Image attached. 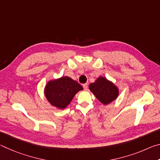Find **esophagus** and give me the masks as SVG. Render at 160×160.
<instances>
[{
  "instance_id": "obj_1",
  "label": "esophagus",
  "mask_w": 160,
  "mask_h": 160,
  "mask_svg": "<svg viewBox=\"0 0 160 160\" xmlns=\"http://www.w3.org/2000/svg\"><path fill=\"white\" fill-rule=\"evenodd\" d=\"M83 86V88L85 89V90H87V89H88V85L87 83H85V84H84V85H82Z\"/></svg>"
}]
</instances>
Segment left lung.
Returning a JSON list of instances; mask_svg holds the SVG:
<instances>
[{
	"label": "left lung",
	"instance_id": "left-lung-1",
	"mask_svg": "<svg viewBox=\"0 0 160 160\" xmlns=\"http://www.w3.org/2000/svg\"><path fill=\"white\" fill-rule=\"evenodd\" d=\"M89 88L99 101L104 104H109L118 95V88L112 82L102 77L99 78L96 82L91 83Z\"/></svg>",
	"mask_w": 160,
	"mask_h": 160
}]
</instances>
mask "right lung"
<instances>
[{
  "instance_id": "obj_1",
  "label": "right lung",
  "mask_w": 160,
  "mask_h": 160,
  "mask_svg": "<svg viewBox=\"0 0 160 160\" xmlns=\"http://www.w3.org/2000/svg\"><path fill=\"white\" fill-rule=\"evenodd\" d=\"M82 87L68 77L49 81L46 86L44 93L48 101L53 106L64 109L68 105L78 91Z\"/></svg>"
}]
</instances>
